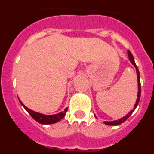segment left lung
<instances>
[{
	"instance_id": "left-lung-1",
	"label": "left lung",
	"mask_w": 154,
	"mask_h": 154,
	"mask_svg": "<svg viewBox=\"0 0 154 154\" xmlns=\"http://www.w3.org/2000/svg\"><path fill=\"white\" fill-rule=\"evenodd\" d=\"M128 56H129V58H130V61L132 64L133 65V66L136 68V70H137V82H138V94H137V101H136V104L134 105V108H133V110H131L127 115H126L125 116H123V118H121V119H118V120H114V121H111V122H104L105 124L106 125H109V126H117V125L121 124V123H123V122L126 120L128 118L130 117V115L133 113V112L134 111L136 108H137V105H138L139 102H140V95H141V85H140V72H139L138 68H137V65L135 63V61H134V58H133V55H132V53L130 52L129 50H128Z\"/></svg>"
}]
</instances>
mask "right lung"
Segmentation results:
<instances>
[{"mask_svg":"<svg viewBox=\"0 0 154 154\" xmlns=\"http://www.w3.org/2000/svg\"><path fill=\"white\" fill-rule=\"evenodd\" d=\"M19 101H20L21 104L22 105V106L27 110V112L32 116V118H33L35 120H36L37 122H38L39 123H41V124H51V123H57V122L60 121L62 119H63L65 113H66V112H67L68 110V108H66L64 110V112H59V113L55 114V115H44V114L39 113V112H35L33 110L30 109H28V107L25 106L21 103V101L20 99H19Z\"/></svg>","mask_w":154,"mask_h":154,"instance_id":"add662e5","label":"right lung"}]
</instances>
